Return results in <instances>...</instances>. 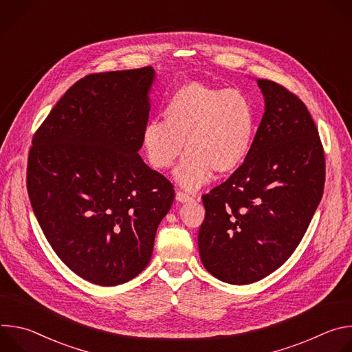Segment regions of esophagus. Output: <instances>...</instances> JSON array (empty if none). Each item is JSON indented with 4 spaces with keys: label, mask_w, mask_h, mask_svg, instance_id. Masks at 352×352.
<instances>
[{
    "label": "esophagus",
    "mask_w": 352,
    "mask_h": 352,
    "mask_svg": "<svg viewBox=\"0 0 352 352\" xmlns=\"http://www.w3.org/2000/svg\"><path fill=\"white\" fill-rule=\"evenodd\" d=\"M175 199L178 200V202L185 204V202H190V200H193L195 196H193V195H189V193H186V192H182V190H177Z\"/></svg>",
    "instance_id": "1"
}]
</instances>
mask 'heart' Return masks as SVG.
<instances>
[{"label":"heart","mask_w":352,"mask_h":352,"mask_svg":"<svg viewBox=\"0 0 352 352\" xmlns=\"http://www.w3.org/2000/svg\"><path fill=\"white\" fill-rule=\"evenodd\" d=\"M163 122L146 124L142 142L147 160L157 170L171 168L177 182L195 190L210 181L213 171H235L252 147L256 113L249 97L236 89L190 82L179 86L163 109Z\"/></svg>","instance_id":"obj_1"}]
</instances>
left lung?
Masks as SVG:
<instances>
[{"label":"left lung","mask_w":352,"mask_h":352,"mask_svg":"<svg viewBox=\"0 0 352 352\" xmlns=\"http://www.w3.org/2000/svg\"><path fill=\"white\" fill-rule=\"evenodd\" d=\"M265 114L245 162L204 195L199 255L228 284H250L277 270L296 249L320 202L326 163L302 100L258 79Z\"/></svg>","instance_id":"8db88e82"}]
</instances>
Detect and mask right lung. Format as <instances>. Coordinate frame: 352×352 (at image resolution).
Listing matches in <instances>:
<instances>
[{"label": "right lung", "mask_w": 352, "mask_h": 352, "mask_svg": "<svg viewBox=\"0 0 352 352\" xmlns=\"http://www.w3.org/2000/svg\"><path fill=\"white\" fill-rule=\"evenodd\" d=\"M155 69L91 74L71 86L33 135L26 185L58 258L97 285H118L150 262L175 196L139 156Z\"/></svg>", "instance_id": "1"}]
</instances>
